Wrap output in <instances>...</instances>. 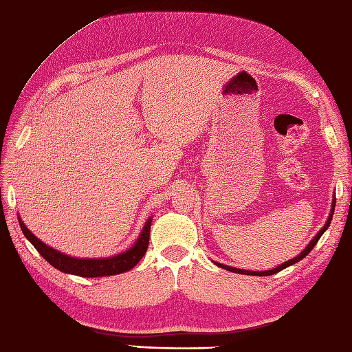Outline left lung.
I'll return each mask as SVG.
<instances>
[{
	"mask_svg": "<svg viewBox=\"0 0 352 352\" xmlns=\"http://www.w3.org/2000/svg\"><path fill=\"white\" fill-rule=\"evenodd\" d=\"M335 206H336V195L333 194V199H331V207H330V213H329V217H327V221H326V223H324V226L321 228V230L316 234V236L314 239H312L311 241H309V244L305 247V249H303L298 256H294V258H292V259H289V261H286L284 263H281V265H278L277 268H272V270H268V271H247V270H240V268H232V267H228V265H223V263H219V262H213L216 267H219V268H223V270H226V271H231V272H235V274H244V275H256V277H267V275H272V274H277V272H280V271H283L284 268H287V267H290V265H294L296 262H299V261H302L303 258H305V256L314 249L316 247V244L318 243V240H320V236L326 232V230L329 228V225H330V222H331V217H333V212H335Z\"/></svg>",
	"mask_w": 352,
	"mask_h": 352,
	"instance_id": "obj_1",
	"label": "left lung"
}]
</instances>
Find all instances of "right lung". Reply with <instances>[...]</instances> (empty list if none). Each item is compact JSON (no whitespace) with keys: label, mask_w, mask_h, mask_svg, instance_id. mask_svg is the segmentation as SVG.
<instances>
[{"label":"right lung","mask_w":352,"mask_h":352,"mask_svg":"<svg viewBox=\"0 0 352 352\" xmlns=\"http://www.w3.org/2000/svg\"><path fill=\"white\" fill-rule=\"evenodd\" d=\"M19 225L22 228V232L35 249L38 250L43 258L49 262L52 267L59 270L65 274L78 275V277H87V278H98V277H108V275H117L127 272L131 268H135L138 262L144 258L146 253L148 244H149V232H151V223H153V217L145 222L144 228L130 249L126 252H121L118 254L109 256V258H75V256H68L59 250L53 249V247L43 243L36 235H34L26 225L23 223L22 217L17 214Z\"/></svg>","instance_id":"obj_1"}]
</instances>
